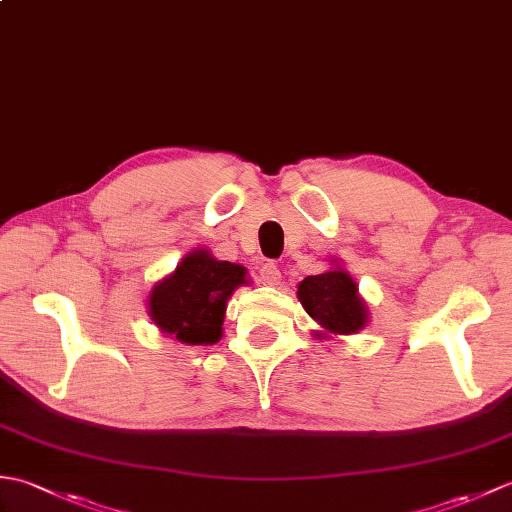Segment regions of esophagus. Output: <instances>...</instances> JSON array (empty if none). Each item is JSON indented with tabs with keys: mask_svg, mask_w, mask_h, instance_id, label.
<instances>
[{
	"mask_svg": "<svg viewBox=\"0 0 512 512\" xmlns=\"http://www.w3.org/2000/svg\"><path fill=\"white\" fill-rule=\"evenodd\" d=\"M259 281H262L264 286H277L281 281V270L275 264H264L259 268Z\"/></svg>",
	"mask_w": 512,
	"mask_h": 512,
	"instance_id": "34e87169",
	"label": "esophagus"
}]
</instances>
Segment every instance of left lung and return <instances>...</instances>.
Here are the masks:
<instances>
[{
	"label": "left lung",
	"mask_w": 512,
	"mask_h": 512,
	"mask_svg": "<svg viewBox=\"0 0 512 512\" xmlns=\"http://www.w3.org/2000/svg\"><path fill=\"white\" fill-rule=\"evenodd\" d=\"M297 297L319 330H312L317 339L358 334L369 323V308L358 292L352 275L336 262L321 275L299 281Z\"/></svg>",
	"instance_id": "left-lung-1"
}]
</instances>
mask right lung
<instances>
[{"label": "right lung", "instance_id": "1", "mask_svg": "<svg viewBox=\"0 0 512 512\" xmlns=\"http://www.w3.org/2000/svg\"><path fill=\"white\" fill-rule=\"evenodd\" d=\"M246 268L215 259L209 248H195L173 273L149 290L147 312L156 328L173 341L213 345L222 339L228 299L246 286Z\"/></svg>", "mask_w": 512, "mask_h": 512}]
</instances>
